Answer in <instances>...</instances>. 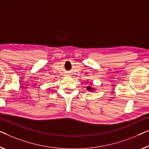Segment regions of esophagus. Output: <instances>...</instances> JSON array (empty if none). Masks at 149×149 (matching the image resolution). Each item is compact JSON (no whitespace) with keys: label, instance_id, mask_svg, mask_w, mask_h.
Returning <instances> with one entry per match:
<instances>
[{"label":"esophagus","instance_id":"34e87169","mask_svg":"<svg viewBox=\"0 0 149 149\" xmlns=\"http://www.w3.org/2000/svg\"><path fill=\"white\" fill-rule=\"evenodd\" d=\"M68 75H67V76H69V74H68Z\"/></svg>","mask_w":149,"mask_h":149}]
</instances>
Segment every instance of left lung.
Listing matches in <instances>:
<instances>
[{"label": "left lung", "mask_w": 149, "mask_h": 149, "mask_svg": "<svg viewBox=\"0 0 149 149\" xmlns=\"http://www.w3.org/2000/svg\"><path fill=\"white\" fill-rule=\"evenodd\" d=\"M87 89H88V90H89V91H90V90H93V88H90V87H89V86H88V87L87 88Z\"/></svg>", "instance_id": "obj_1"}]
</instances>
